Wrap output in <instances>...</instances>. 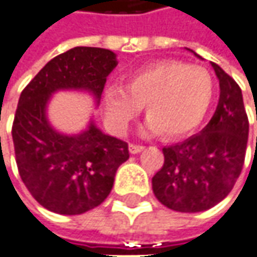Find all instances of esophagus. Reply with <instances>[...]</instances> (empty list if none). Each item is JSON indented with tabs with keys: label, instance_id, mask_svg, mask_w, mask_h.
Masks as SVG:
<instances>
[{
	"label": "esophagus",
	"instance_id": "1",
	"mask_svg": "<svg viewBox=\"0 0 257 257\" xmlns=\"http://www.w3.org/2000/svg\"><path fill=\"white\" fill-rule=\"evenodd\" d=\"M145 149V146L142 145H135V143H129V152L132 155H136V153H141V152Z\"/></svg>",
	"mask_w": 257,
	"mask_h": 257
}]
</instances>
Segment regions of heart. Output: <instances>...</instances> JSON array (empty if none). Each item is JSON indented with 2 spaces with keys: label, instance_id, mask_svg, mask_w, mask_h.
<instances>
[{
  "label": "heart",
  "instance_id": "obj_1",
  "mask_svg": "<svg viewBox=\"0 0 257 257\" xmlns=\"http://www.w3.org/2000/svg\"><path fill=\"white\" fill-rule=\"evenodd\" d=\"M212 97L214 80L208 71L176 60L136 70L126 77L125 88L109 85L102 92L105 121L115 134H126L143 105L148 131H162L167 138L194 129L207 114Z\"/></svg>",
  "mask_w": 257,
  "mask_h": 257
}]
</instances>
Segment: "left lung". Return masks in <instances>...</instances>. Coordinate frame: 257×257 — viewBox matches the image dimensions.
Returning a JSON list of instances; mask_svg holds the SVG:
<instances>
[{
    "label": "left lung",
    "mask_w": 257,
    "mask_h": 257,
    "mask_svg": "<svg viewBox=\"0 0 257 257\" xmlns=\"http://www.w3.org/2000/svg\"><path fill=\"white\" fill-rule=\"evenodd\" d=\"M211 66L221 90L215 112L200 134L163 148L165 163L152 179L156 198L179 212H200L222 201L245 163L249 121L240 87L218 64Z\"/></svg>",
    "instance_id": "left-lung-1"
}]
</instances>
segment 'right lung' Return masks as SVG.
Here are the masks:
<instances>
[{
    "instance_id": "obj_1",
    "label": "right lung",
    "mask_w": 257,
    "mask_h": 257,
    "mask_svg": "<svg viewBox=\"0 0 257 257\" xmlns=\"http://www.w3.org/2000/svg\"><path fill=\"white\" fill-rule=\"evenodd\" d=\"M116 64L108 49L77 46L52 59L21 92L12 123L17 166L29 193L49 211L77 215L98 207L129 159L128 143L102 134L92 121L78 135H63L46 116L50 95L59 90H84L98 101Z\"/></svg>"
}]
</instances>
